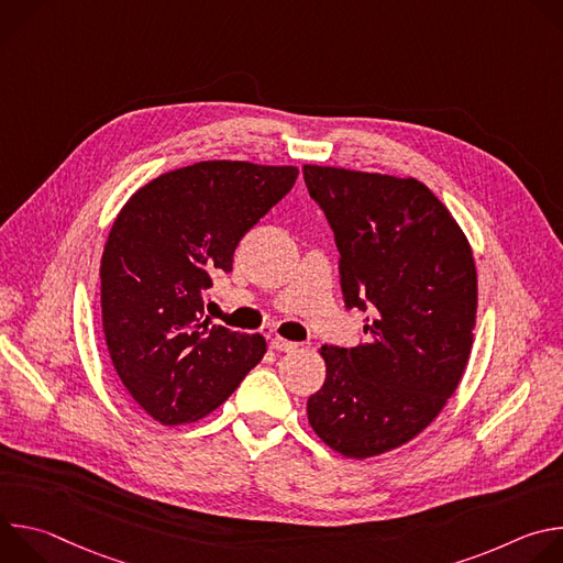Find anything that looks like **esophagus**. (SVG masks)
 <instances>
[{
    "mask_svg": "<svg viewBox=\"0 0 563 563\" xmlns=\"http://www.w3.org/2000/svg\"><path fill=\"white\" fill-rule=\"evenodd\" d=\"M269 347L276 350V352H294V350L298 347V343L285 341V339H280V336H274V339L269 341Z\"/></svg>",
    "mask_w": 563,
    "mask_h": 563,
    "instance_id": "34e87169",
    "label": "esophagus"
}]
</instances>
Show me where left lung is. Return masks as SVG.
<instances>
[{
  "label": "left lung",
  "instance_id": "left-lung-1",
  "mask_svg": "<svg viewBox=\"0 0 563 563\" xmlns=\"http://www.w3.org/2000/svg\"><path fill=\"white\" fill-rule=\"evenodd\" d=\"M341 252L345 305L369 309L356 347L323 345L325 383L307 400L318 439L369 459L419 437L456 391L476 325L472 247L417 178L305 165Z\"/></svg>",
  "mask_w": 563,
  "mask_h": 563
}]
</instances>
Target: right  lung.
<instances>
[{"label":"right lung","mask_w":563,"mask_h":563,"mask_svg":"<svg viewBox=\"0 0 563 563\" xmlns=\"http://www.w3.org/2000/svg\"><path fill=\"white\" fill-rule=\"evenodd\" d=\"M296 176L205 159L157 176L120 209L100 263L102 328L122 385L157 423L211 415L265 356L261 334L209 325L205 296Z\"/></svg>","instance_id":"1"}]
</instances>
